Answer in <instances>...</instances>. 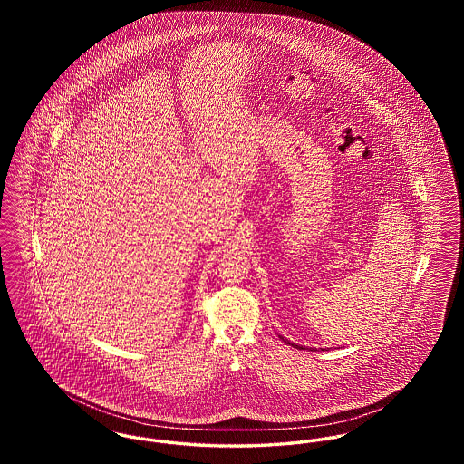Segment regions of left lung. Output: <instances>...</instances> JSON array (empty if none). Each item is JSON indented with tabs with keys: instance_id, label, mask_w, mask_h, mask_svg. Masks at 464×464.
<instances>
[{
	"instance_id": "1",
	"label": "left lung",
	"mask_w": 464,
	"mask_h": 464,
	"mask_svg": "<svg viewBox=\"0 0 464 464\" xmlns=\"http://www.w3.org/2000/svg\"><path fill=\"white\" fill-rule=\"evenodd\" d=\"M282 339H284V337H282ZM284 341H285V343H287V344H290V346H294V348H299V350H304V348H303V346H299V344H294V343H290V341H287V339H284ZM311 352H313V350H311Z\"/></svg>"
}]
</instances>
